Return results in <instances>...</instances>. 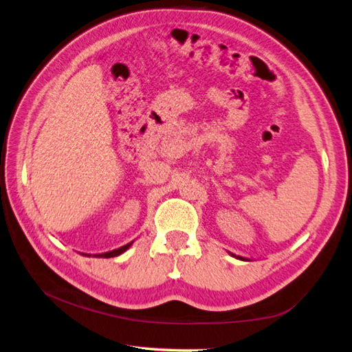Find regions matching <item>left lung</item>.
<instances>
[{
  "instance_id": "1",
  "label": "left lung",
  "mask_w": 352,
  "mask_h": 352,
  "mask_svg": "<svg viewBox=\"0 0 352 352\" xmlns=\"http://www.w3.org/2000/svg\"><path fill=\"white\" fill-rule=\"evenodd\" d=\"M230 256H233V257H236V258H239V260H243V261H250L248 258H245V257H242V256H236V254H233V252H228Z\"/></svg>"
}]
</instances>
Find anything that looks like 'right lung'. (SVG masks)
I'll return each instance as SVG.
<instances>
[{"label": "right lung", "mask_w": 352, "mask_h": 352, "mask_svg": "<svg viewBox=\"0 0 352 352\" xmlns=\"http://www.w3.org/2000/svg\"><path fill=\"white\" fill-rule=\"evenodd\" d=\"M131 245H133V242H130V243H126V245L121 246V248H118V250H113V251H109V252H102V254H95V256H94V257H104V258H110V257H116V256H121V254H122V252H125L126 250H129ZM85 256H87V254H85ZM87 257H91V256H87Z\"/></svg>", "instance_id": "right-lung-1"}]
</instances>
